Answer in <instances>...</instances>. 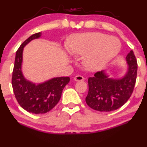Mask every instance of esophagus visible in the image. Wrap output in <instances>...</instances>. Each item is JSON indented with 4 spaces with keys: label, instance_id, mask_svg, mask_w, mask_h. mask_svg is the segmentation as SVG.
I'll return each instance as SVG.
<instances>
[{
    "label": "esophagus",
    "instance_id": "1",
    "mask_svg": "<svg viewBox=\"0 0 147 147\" xmlns=\"http://www.w3.org/2000/svg\"><path fill=\"white\" fill-rule=\"evenodd\" d=\"M74 81H84V78L82 76L77 75V76H76L74 77Z\"/></svg>",
    "mask_w": 147,
    "mask_h": 147
}]
</instances>
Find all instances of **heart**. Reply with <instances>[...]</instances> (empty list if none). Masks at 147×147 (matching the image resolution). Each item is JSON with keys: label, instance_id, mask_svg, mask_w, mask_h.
I'll list each match as a JSON object with an SVG mask.
<instances>
[{"label": "heart", "instance_id": "1", "mask_svg": "<svg viewBox=\"0 0 147 147\" xmlns=\"http://www.w3.org/2000/svg\"><path fill=\"white\" fill-rule=\"evenodd\" d=\"M68 51L74 56H82L86 70H101L119 53L121 43L117 38L101 33L76 34L69 38Z\"/></svg>", "mask_w": 147, "mask_h": 147}]
</instances>
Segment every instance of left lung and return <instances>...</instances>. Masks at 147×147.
<instances>
[{"instance_id": "left-lung-1", "label": "left lung", "mask_w": 147, "mask_h": 147, "mask_svg": "<svg viewBox=\"0 0 147 147\" xmlns=\"http://www.w3.org/2000/svg\"><path fill=\"white\" fill-rule=\"evenodd\" d=\"M126 71L120 78H111L106 71H98L88 79L86 102L98 111H111L120 108L133 92L137 74V62L131 51L126 57Z\"/></svg>"}]
</instances>
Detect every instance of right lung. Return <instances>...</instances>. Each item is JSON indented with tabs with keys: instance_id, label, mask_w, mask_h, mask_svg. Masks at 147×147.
<instances>
[{
	"instance_id": "add662e5",
	"label": "right lung",
	"mask_w": 147,
	"mask_h": 147,
	"mask_svg": "<svg viewBox=\"0 0 147 147\" xmlns=\"http://www.w3.org/2000/svg\"><path fill=\"white\" fill-rule=\"evenodd\" d=\"M41 33L32 35L16 51L12 76L14 94L24 109L32 114H45L51 111L60 100L62 91L69 84V77H54L43 82L33 83L24 76L22 71L24 47L34 39L40 38Z\"/></svg>"
}]
</instances>
